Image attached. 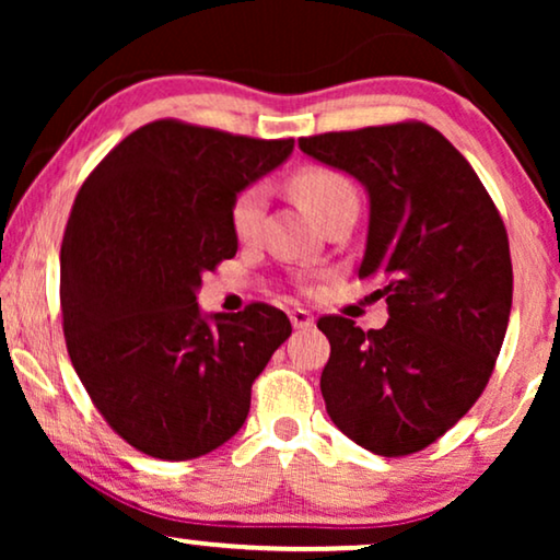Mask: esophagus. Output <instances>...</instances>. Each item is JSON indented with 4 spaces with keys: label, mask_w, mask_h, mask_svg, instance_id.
I'll use <instances>...</instances> for the list:
<instances>
[{
    "label": "esophagus",
    "mask_w": 560,
    "mask_h": 560,
    "mask_svg": "<svg viewBox=\"0 0 560 560\" xmlns=\"http://www.w3.org/2000/svg\"><path fill=\"white\" fill-rule=\"evenodd\" d=\"M290 324H293V328H313V324H316V320H313V316L308 311H290Z\"/></svg>",
    "instance_id": "esophagus-1"
}]
</instances>
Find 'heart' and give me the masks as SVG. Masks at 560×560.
Listing matches in <instances>:
<instances>
[{
  "mask_svg": "<svg viewBox=\"0 0 560 560\" xmlns=\"http://www.w3.org/2000/svg\"><path fill=\"white\" fill-rule=\"evenodd\" d=\"M293 194L318 221L339 206L357 203V190L347 175L328 171V167H308L293 178ZM267 209V188L262 183H252L242 188L232 203V226L240 240H249L259 229V221Z\"/></svg>",
  "mask_w": 560,
  "mask_h": 560,
  "instance_id": "heart-1",
  "label": "heart"
}]
</instances>
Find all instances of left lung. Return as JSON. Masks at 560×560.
<instances>
[{
    "instance_id": "1",
    "label": "left lung",
    "mask_w": 560,
    "mask_h": 560,
    "mask_svg": "<svg viewBox=\"0 0 560 560\" xmlns=\"http://www.w3.org/2000/svg\"><path fill=\"white\" fill-rule=\"evenodd\" d=\"M362 183L370 201L359 278L389 320L362 331L326 316V412L377 456H405L466 416L494 370L512 308L508 232L462 152L423 121L298 140Z\"/></svg>"
}]
</instances>
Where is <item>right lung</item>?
<instances>
[{
    "label": "right lung",
    "mask_w": 560,
    "mask_h": 560,
    "mask_svg": "<svg viewBox=\"0 0 560 560\" xmlns=\"http://www.w3.org/2000/svg\"><path fill=\"white\" fill-rule=\"evenodd\" d=\"M295 140H252L160 119L125 137L75 196L60 247L73 370L142 454L186 462L247 420L252 382L293 326L272 305L206 313L203 272L240 247L232 203Z\"/></svg>",
    "instance_id": "right-lung-1"
}]
</instances>
